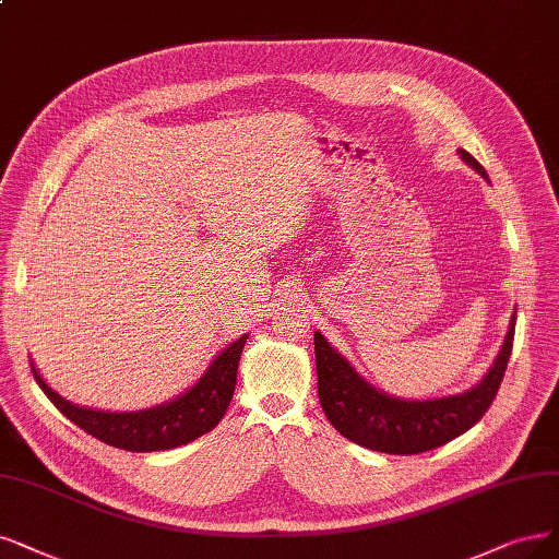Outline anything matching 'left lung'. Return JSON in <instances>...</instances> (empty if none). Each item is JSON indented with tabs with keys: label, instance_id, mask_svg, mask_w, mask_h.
<instances>
[{
	"label": "left lung",
	"instance_id": "1",
	"mask_svg": "<svg viewBox=\"0 0 559 559\" xmlns=\"http://www.w3.org/2000/svg\"><path fill=\"white\" fill-rule=\"evenodd\" d=\"M459 154L469 168L488 179L477 158L465 150H459ZM513 329L515 313L509 320V332L498 357L479 384H474L463 394L430 401H407L380 391L366 382L355 366L329 345L320 332H316L320 405L326 419L343 438L366 449L399 453V456L438 449L477 424L486 415L492 399L498 396L511 357Z\"/></svg>",
	"mask_w": 559,
	"mask_h": 559
}]
</instances>
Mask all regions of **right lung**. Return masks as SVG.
Returning a JSON list of instances; mask_svg holds the SVG:
<instances>
[{"instance_id": "add662e5", "label": "right lung", "mask_w": 559, "mask_h": 559, "mask_svg": "<svg viewBox=\"0 0 559 559\" xmlns=\"http://www.w3.org/2000/svg\"><path fill=\"white\" fill-rule=\"evenodd\" d=\"M248 334L221 349V355L204 370L202 378L186 389L177 399L138 412H110L75 405L59 396L57 391L40 378L32 364L34 378L44 394L55 403V407L80 426L96 440L127 451H165L198 440L210 432L225 415L233 401L237 384V368L241 349Z\"/></svg>"}]
</instances>
